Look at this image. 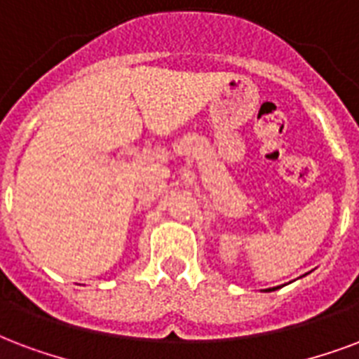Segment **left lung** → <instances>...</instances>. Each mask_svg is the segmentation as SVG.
Masks as SVG:
<instances>
[{
	"instance_id": "left-lung-1",
	"label": "left lung",
	"mask_w": 359,
	"mask_h": 359,
	"mask_svg": "<svg viewBox=\"0 0 359 359\" xmlns=\"http://www.w3.org/2000/svg\"><path fill=\"white\" fill-rule=\"evenodd\" d=\"M274 290H276V287H271V290H265V292H274Z\"/></svg>"
}]
</instances>
